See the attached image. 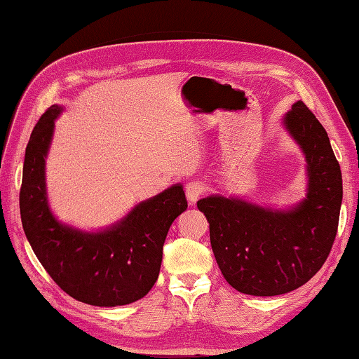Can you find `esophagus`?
<instances>
[{
	"label": "esophagus",
	"mask_w": 359,
	"mask_h": 359,
	"mask_svg": "<svg viewBox=\"0 0 359 359\" xmlns=\"http://www.w3.org/2000/svg\"><path fill=\"white\" fill-rule=\"evenodd\" d=\"M203 191H205V188H203V185L201 184V182H188L187 184V187H185V193H187V199H188V202L189 203H196L197 202V199H199V197L203 194Z\"/></svg>",
	"instance_id": "esophagus-1"
}]
</instances>
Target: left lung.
Returning <instances> with one entry per match:
<instances>
[{"label": "left lung", "mask_w": 359, "mask_h": 359, "mask_svg": "<svg viewBox=\"0 0 359 359\" xmlns=\"http://www.w3.org/2000/svg\"><path fill=\"white\" fill-rule=\"evenodd\" d=\"M306 154L307 197L287 211L210 196L197 202L228 284L253 296L284 294L306 284L329 257L342 202L341 168L324 126L301 100L284 117Z\"/></svg>", "instance_id": "8db88e82"}]
</instances>
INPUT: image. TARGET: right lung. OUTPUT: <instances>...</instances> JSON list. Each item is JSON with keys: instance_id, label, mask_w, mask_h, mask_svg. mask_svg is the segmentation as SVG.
<instances>
[{"instance_id": "obj_1", "label": "right lung", "mask_w": 359, "mask_h": 359, "mask_svg": "<svg viewBox=\"0 0 359 359\" xmlns=\"http://www.w3.org/2000/svg\"><path fill=\"white\" fill-rule=\"evenodd\" d=\"M60 112V106H50L30 134L20 189L22 228L38 261L63 292L90 306H126L156 284L168 230L188 207L185 191L180 184L168 188L98 233L60 224L48 205L44 180Z\"/></svg>"}]
</instances>
